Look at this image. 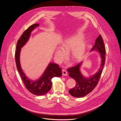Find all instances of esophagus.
<instances>
[{
  "label": "esophagus",
  "mask_w": 121,
  "mask_h": 121,
  "mask_svg": "<svg viewBox=\"0 0 121 121\" xmlns=\"http://www.w3.org/2000/svg\"><path fill=\"white\" fill-rule=\"evenodd\" d=\"M62 75H63V76L67 75V73L65 70V69L62 70Z\"/></svg>",
  "instance_id": "esophagus-1"
}]
</instances>
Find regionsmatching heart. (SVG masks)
Segmentation results:
<instances>
[{
  "mask_svg": "<svg viewBox=\"0 0 121 121\" xmlns=\"http://www.w3.org/2000/svg\"><path fill=\"white\" fill-rule=\"evenodd\" d=\"M80 34L68 37L65 39L61 45V48H57L55 52V56L58 62L62 61L65 57V53L69 52V56L72 61L78 62L81 60L85 52L86 44L81 40Z\"/></svg>",
  "mask_w": 121,
  "mask_h": 121,
  "instance_id": "1",
  "label": "heart"
}]
</instances>
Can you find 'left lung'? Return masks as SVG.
Returning <instances> with one entry per match:
<instances>
[{"label":"left lung","instance_id":"obj_1","mask_svg":"<svg viewBox=\"0 0 121 121\" xmlns=\"http://www.w3.org/2000/svg\"><path fill=\"white\" fill-rule=\"evenodd\" d=\"M93 51H96L99 53L101 58L99 68L94 75L89 78L85 77L82 75L80 70L82 62L74 67L67 69L69 76L74 79L76 82L74 88L69 91V93L73 97L81 98L88 95L94 89L99 80L105 61V47L100 35L96 39L94 45L91 50Z\"/></svg>","mask_w":121,"mask_h":121}]
</instances>
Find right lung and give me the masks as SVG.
I'll return each mask as SVG.
<instances>
[{
	"label": "right lung",
	"mask_w": 121,
	"mask_h": 121,
	"mask_svg": "<svg viewBox=\"0 0 121 121\" xmlns=\"http://www.w3.org/2000/svg\"><path fill=\"white\" fill-rule=\"evenodd\" d=\"M39 26L34 24L25 30L17 42L15 52V61L17 68L19 72L26 89L32 94L37 96L43 95L47 93L52 87V79L54 77H60L62 75V69L55 63H50L43 75L37 79H29L23 72L21 67L20 56L21 48L29 40L31 32L34 28Z\"/></svg>",
	"instance_id": "1"
}]
</instances>
